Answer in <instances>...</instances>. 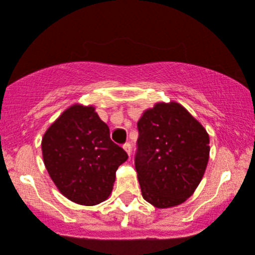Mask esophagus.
Segmentation results:
<instances>
[{
    "label": "esophagus",
    "mask_w": 255,
    "mask_h": 255,
    "mask_svg": "<svg viewBox=\"0 0 255 255\" xmlns=\"http://www.w3.org/2000/svg\"><path fill=\"white\" fill-rule=\"evenodd\" d=\"M123 147H124V150H125V151L128 152V155L131 154V144H130V142H125Z\"/></svg>",
    "instance_id": "1"
}]
</instances>
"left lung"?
<instances>
[{
	"label": "left lung",
	"mask_w": 255,
	"mask_h": 255,
	"mask_svg": "<svg viewBox=\"0 0 255 255\" xmlns=\"http://www.w3.org/2000/svg\"><path fill=\"white\" fill-rule=\"evenodd\" d=\"M135 169L142 198L171 208L191 196L209 160V135L178 103H157L137 121Z\"/></svg>",
	"instance_id": "obj_1"
}]
</instances>
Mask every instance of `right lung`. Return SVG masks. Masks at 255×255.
<instances>
[{
  "instance_id": "right-lung-1",
  "label": "right lung",
  "mask_w": 255,
  "mask_h": 255,
  "mask_svg": "<svg viewBox=\"0 0 255 255\" xmlns=\"http://www.w3.org/2000/svg\"><path fill=\"white\" fill-rule=\"evenodd\" d=\"M48 175L61 194L81 205H96L113 191L116 170L128 160L110 139L109 126L94 106H70L41 142Z\"/></svg>"
}]
</instances>
